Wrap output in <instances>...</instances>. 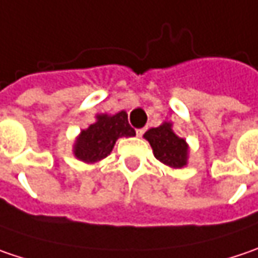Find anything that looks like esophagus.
<instances>
[{
	"instance_id": "esophagus-1",
	"label": "esophagus",
	"mask_w": 258,
	"mask_h": 258,
	"mask_svg": "<svg viewBox=\"0 0 258 258\" xmlns=\"http://www.w3.org/2000/svg\"><path fill=\"white\" fill-rule=\"evenodd\" d=\"M144 131H146V130H144V128L137 130V131H136V134H137V137H142V136H143V134H144Z\"/></svg>"
}]
</instances>
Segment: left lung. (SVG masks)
Instances as JSON below:
<instances>
[{
	"instance_id": "left-lung-1",
	"label": "left lung",
	"mask_w": 258,
	"mask_h": 258,
	"mask_svg": "<svg viewBox=\"0 0 258 258\" xmlns=\"http://www.w3.org/2000/svg\"><path fill=\"white\" fill-rule=\"evenodd\" d=\"M172 127V122L165 121L156 128L147 130L143 137L152 146L156 159L169 168L181 169L188 163L189 146L185 139L175 134Z\"/></svg>"
}]
</instances>
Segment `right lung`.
Here are the masks:
<instances>
[{"label":"right lung","instance_id":"obj_1","mask_svg":"<svg viewBox=\"0 0 258 258\" xmlns=\"http://www.w3.org/2000/svg\"><path fill=\"white\" fill-rule=\"evenodd\" d=\"M95 118V122L82 130L73 144L74 156L84 163L105 159L111 155L118 139L136 136V131L130 127L125 111L114 115L98 114Z\"/></svg>","mask_w":258,"mask_h":258}]
</instances>
